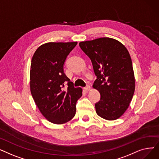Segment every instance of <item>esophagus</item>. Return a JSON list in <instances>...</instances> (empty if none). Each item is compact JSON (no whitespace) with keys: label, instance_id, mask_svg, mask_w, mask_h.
Segmentation results:
<instances>
[{"label":"esophagus","instance_id":"34e87169","mask_svg":"<svg viewBox=\"0 0 159 159\" xmlns=\"http://www.w3.org/2000/svg\"><path fill=\"white\" fill-rule=\"evenodd\" d=\"M90 89H91V87H90V86H89V85H87V86L84 88V89H85L86 91H89V90H90Z\"/></svg>","mask_w":159,"mask_h":159}]
</instances>
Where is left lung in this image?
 I'll return each instance as SVG.
<instances>
[{
	"instance_id": "obj_1",
	"label": "left lung",
	"mask_w": 159,
	"mask_h": 159,
	"mask_svg": "<svg viewBox=\"0 0 159 159\" xmlns=\"http://www.w3.org/2000/svg\"><path fill=\"white\" fill-rule=\"evenodd\" d=\"M79 46L91 59L97 79L93 87L100 94L95 104L101 117L113 120L126 111L135 91L131 57L119 41L103 37L81 42Z\"/></svg>"
}]
</instances>
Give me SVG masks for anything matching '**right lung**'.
Returning <instances> with one entry per match:
<instances>
[{"label": "right lung", "instance_id": "obj_1", "mask_svg": "<svg viewBox=\"0 0 159 159\" xmlns=\"http://www.w3.org/2000/svg\"><path fill=\"white\" fill-rule=\"evenodd\" d=\"M77 44V42L46 43L32 57L31 93L41 113L54 124H64L74 117L77 101L82 95V89L75 88L64 72L66 58Z\"/></svg>", "mask_w": 159, "mask_h": 159}]
</instances>
